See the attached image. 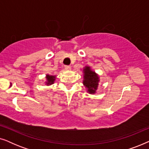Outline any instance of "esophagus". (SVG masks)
Here are the masks:
<instances>
[{
	"instance_id": "1",
	"label": "esophagus",
	"mask_w": 149,
	"mask_h": 149,
	"mask_svg": "<svg viewBox=\"0 0 149 149\" xmlns=\"http://www.w3.org/2000/svg\"><path fill=\"white\" fill-rule=\"evenodd\" d=\"M65 69L66 70H70L71 69V67L70 66H65Z\"/></svg>"
}]
</instances>
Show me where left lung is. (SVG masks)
Listing matches in <instances>:
<instances>
[{
	"mask_svg": "<svg viewBox=\"0 0 149 149\" xmlns=\"http://www.w3.org/2000/svg\"><path fill=\"white\" fill-rule=\"evenodd\" d=\"M83 84L87 89V91L91 94L95 93L100 82L98 74L91 70L90 66H87L83 69Z\"/></svg>",
	"mask_w": 149,
	"mask_h": 149,
	"instance_id": "left-lung-1",
	"label": "left lung"
}]
</instances>
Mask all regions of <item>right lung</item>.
Masks as SVG:
<instances>
[{
	"instance_id": "add662e5",
	"label": "right lung",
	"mask_w": 149,
	"mask_h": 149,
	"mask_svg": "<svg viewBox=\"0 0 149 149\" xmlns=\"http://www.w3.org/2000/svg\"><path fill=\"white\" fill-rule=\"evenodd\" d=\"M56 76H53V75L46 74V85H51L54 84L55 81H56Z\"/></svg>"
}]
</instances>
